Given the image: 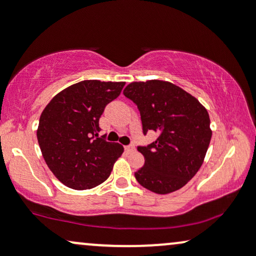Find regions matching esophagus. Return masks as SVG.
<instances>
[{
    "label": "esophagus",
    "mask_w": 256,
    "mask_h": 256,
    "mask_svg": "<svg viewBox=\"0 0 256 256\" xmlns=\"http://www.w3.org/2000/svg\"><path fill=\"white\" fill-rule=\"evenodd\" d=\"M125 150L128 152H134V146H125Z\"/></svg>",
    "instance_id": "34e87169"
}]
</instances>
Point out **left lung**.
I'll use <instances>...</instances> for the list:
<instances>
[{
	"label": "left lung",
	"instance_id": "obj_1",
	"mask_svg": "<svg viewBox=\"0 0 256 256\" xmlns=\"http://www.w3.org/2000/svg\"><path fill=\"white\" fill-rule=\"evenodd\" d=\"M124 95L137 104L143 134L156 140L138 146L144 166L134 173L146 189L165 195L183 188L204 164L212 138L208 112L198 100L165 80L134 82Z\"/></svg>",
	"mask_w": 256,
	"mask_h": 256
}]
</instances>
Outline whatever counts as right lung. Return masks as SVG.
Segmentation results:
<instances>
[{"instance_id":"1","label":"right lung","mask_w":256,"mask_h":256,"mask_svg":"<svg viewBox=\"0 0 256 256\" xmlns=\"http://www.w3.org/2000/svg\"><path fill=\"white\" fill-rule=\"evenodd\" d=\"M124 85L125 82H79L60 91L43 110L38 144L46 164L66 186L74 190L98 186L122 156V144L98 137V120Z\"/></svg>"}]
</instances>
